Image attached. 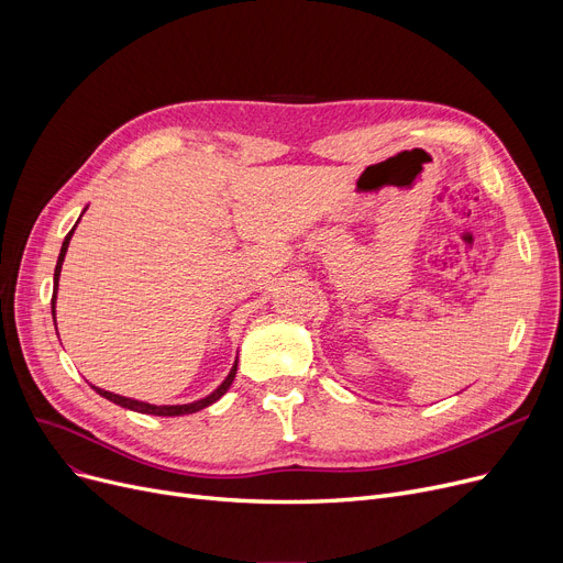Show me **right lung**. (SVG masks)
<instances>
[{"label":"right lung","mask_w":563,"mask_h":563,"mask_svg":"<svg viewBox=\"0 0 563 563\" xmlns=\"http://www.w3.org/2000/svg\"><path fill=\"white\" fill-rule=\"evenodd\" d=\"M84 212H86V210H84ZM84 212H81V214H84ZM77 223H79V221H77ZM77 223H75V228H77ZM75 228L66 234V240H64V244H62V253H58V260H56V269H54V294H52L54 327H56V289H58V278H62L64 257H66V253H68V244H70V240H73ZM234 374H236V358H234L232 369L228 372V376L223 378V383H221V386H219L214 393H210V395L198 399V401H191V404H173V406H157V404H147V401L130 399V397H123V395H115V393L102 390V388H98V386H91V388H93L100 397H104V399H109V401H113V404H118V406H123V408H130V410H134V412H145V416H159V418H177V416H191V412H198V410H202V408H207V406H212L214 401H219V399L228 393V388L232 386Z\"/></svg>","instance_id":"obj_1"}]
</instances>
